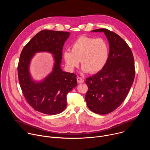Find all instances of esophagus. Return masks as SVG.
<instances>
[{"mask_svg":"<svg viewBox=\"0 0 150 150\" xmlns=\"http://www.w3.org/2000/svg\"><path fill=\"white\" fill-rule=\"evenodd\" d=\"M76 80H77V82H78V83H83V82H84L83 79H82V78H81V77H78V78H76Z\"/></svg>","mask_w":150,"mask_h":150,"instance_id":"34e87169","label":"esophagus"}]
</instances>
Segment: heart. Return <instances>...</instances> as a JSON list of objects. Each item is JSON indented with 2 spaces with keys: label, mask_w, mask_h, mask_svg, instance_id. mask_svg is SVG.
I'll return each instance as SVG.
<instances>
[{
  "label": "heart",
  "mask_w": 150,
  "mask_h": 150,
  "mask_svg": "<svg viewBox=\"0 0 150 150\" xmlns=\"http://www.w3.org/2000/svg\"><path fill=\"white\" fill-rule=\"evenodd\" d=\"M109 56V46L104 38L81 36L71 45V51L65 50L63 53L67 67L73 69L81 60L84 72L95 74L103 69Z\"/></svg>",
  "instance_id": "heart-1"
}]
</instances>
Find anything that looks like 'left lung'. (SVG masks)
<instances>
[{
	"label": "left lung",
	"instance_id": "1",
	"mask_svg": "<svg viewBox=\"0 0 150 150\" xmlns=\"http://www.w3.org/2000/svg\"><path fill=\"white\" fill-rule=\"evenodd\" d=\"M92 31L105 34L110 52L103 69L86 78L88 90L85 98L92 112L105 115L116 109L127 97L135 78L134 58L129 46L115 33L105 28Z\"/></svg>",
	"mask_w": 150,
	"mask_h": 150
}]
</instances>
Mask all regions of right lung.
Here are the masks:
<instances>
[{
  "label": "right lung",
  "mask_w": 150,
  "mask_h": 150,
  "mask_svg": "<svg viewBox=\"0 0 150 150\" xmlns=\"http://www.w3.org/2000/svg\"><path fill=\"white\" fill-rule=\"evenodd\" d=\"M70 33L44 30L38 33L24 46L18 65L20 87L27 103L36 111L54 115L67 108V96L77 85L76 75L65 72L60 68L62 49ZM47 51L54 55L52 72L44 81L35 83L29 72L31 58L35 52Z\"/></svg>",
  "instance_id": "right-lung-1"
}]
</instances>
